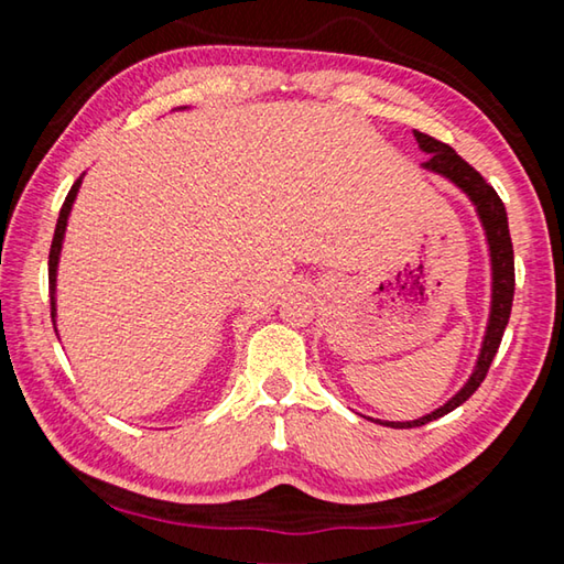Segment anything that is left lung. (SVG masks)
Here are the masks:
<instances>
[{
	"mask_svg": "<svg viewBox=\"0 0 564 564\" xmlns=\"http://www.w3.org/2000/svg\"><path fill=\"white\" fill-rule=\"evenodd\" d=\"M417 147L431 154V159L425 161L427 171H435L445 178H451L455 186H460L470 202L477 208V216H480L485 236H488L490 243V261H492V308H490V323H488V333H485L482 340V350L480 358H477V366L473 370L470 380H467L465 388L457 393L455 398L447 400L443 408H437L435 413L410 420V423H386L390 427H420L431 420H437L451 413L457 405H463L467 398H470L480 383L488 376V370L492 366L495 352L500 348L502 333L508 328L510 321V311H512V295H514V256H512V241H510V228H508V212H505L502 198L498 196L488 181H485L477 171L467 164L463 156H457L455 151L437 141L433 137H427L423 131H415Z\"/></svg>",
	"mask_w": 564,
	"mask_h": 564,
	"instance_id": "8db88e82",
	"label": "left lung"
}]
</instances>
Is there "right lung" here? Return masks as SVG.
Instances as JSON below:
<instances>
[{"label": "right lung", "mask_w": 564, "mask_h": 564, "mask_svg": "<svg viewBox=\"0 0 564 564\" xmlns=\"http://www.w3.org/2000/svg\"><path fill=\"white\" fill-rule=\"evenodd\" d=\"M82 176L74 181V186L69 194L64 198V206L59 212V218H56V228H54V238H52V248H50V299H52V321L56 316V305H54V289H56V263H59V253H62V241H64V231H66V218H69L72 204L76 198V191H79Z\"/></svg>", "instance_id": "obj_1"}]
</instances>
